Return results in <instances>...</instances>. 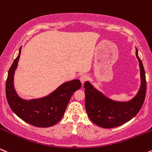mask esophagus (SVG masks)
Masks as SVG:
<instances>
[{
	"instance_id": "34e87169",
	"label": "esophagus",
	"mask_w": 152,
	"mask_h": 152,
	"mask_svg": "<svg viewBox=\"0 0 152 152\" xmlns=\"http://www.w3.org/2000/svg\"><path fill=\"white\" fill-rule=\"evenodd\" d=\"M88 78H89V77L87 76V75H83L80 77V82H81V83L83 85V84L85 83L87 80H88Z\"/></svg>"
}]
</instances>
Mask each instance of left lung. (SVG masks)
I'll return each instance as SVG.
<instances>
[{"instance_id": "1", "label": "left lung", "mask_w": 152, "mask_h": 152, "mask_svg": "<svg viewBox=\"0 0 152 152\" xmlns=\"http://www.w3.org/2000/svg\"><path fill=\"white\" fill-rule=\"evenodd\" d=\"M136 56L140 62L142 85L136 97L131 101L120 102L112 100L96 90L89 82L84 84L85 109L89 118L97 125L106 129L122 125L135 117L142 108L146 96L147 81L137 49Z\"/></svg>"}]
</instances>
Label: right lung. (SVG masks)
I'll return each instance as SVG.
<instances>
[{"label": "right lung", "mask_w": 152, "mask_h": 152, "mask_svg": "<svg viewBox=\"0 0 152 152\" xmlns=\"http://www.w3.org/2000/svg\"><path fill=\"white\" fill-rule=\"evenodd\" d=\"M19 54L8 70L5 83L7 101L12 111L24 122L37 127H49L55 125L63 117L69 99L82 85L79 80L62 84L48 97L27 101L20 98L13 87V75L18 66Z\"/></svg>", "instance_id": "obj_1"}]
</instances>
